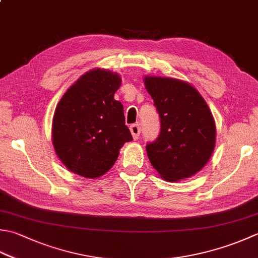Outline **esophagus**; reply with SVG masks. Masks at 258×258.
<instances>
[{
	"label": "esophagus",
	"mask_w": 258,
	"mask_h": 258,
	"mask_svg": "<svg viewBox=\"0 0 258 258\" xmlns=\"http://www.w3.org/2000/svg\"><path fill=\"white\" fill-rule=\"evenodd\" d=\"M130 130H131V133H132V136L134 140H138L140 133H141V127L139 124H132L130 126Z\"/></svg>",
	"instance_id": "1"
}]
</instances>
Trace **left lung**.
Listing matches in <instances>:
<instances>
[{
	"label": "left lung",
	"instance_id": "1",
	"mask_svg": "<svg viewBox=\"0 0 258 258\" xmlns=\"http://www.w3.org/2000/svg\"><path fill=\"white\" fill-rule=\"evenodd\" d=\"M144 83L161 122L158 139L146 144L150 162L168 181L190 178L204 168L214 152L213 114L189 84L152 76H146Z\"/></svg>",
	"mask_w": 258,
	"mask_h": 258
}]
</instances>
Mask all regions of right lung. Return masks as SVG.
<instances>
[{"instance_id":"add662e5","label":"right lung","mask_w":258,"mask_h":258,"mask_svg":"<svg viewBox=\"0 0 258 258\" xmlns=\"http://www.w3.org/2000/svg\"><path fill=\"white\" fill-rule=\"evenodd\" d=\"M120 78L104 69L82 76L57 105L52 142L61 162L85 178H98L112 168L119 149L132 141L123 105L114 99Z\"/></svg>"}]
</instances>
